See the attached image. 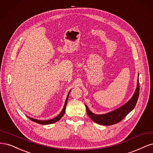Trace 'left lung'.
<instances>
[{"mask_svg":"<svg viewBox=\"0 0 153 153\" xmlns=\"http://www.w3.org/2000/svg\"><path fill=\"white\" fill-rule=\"evenodd\" d=\"M139 90L140 86L139 78H138L137 88L134 94L129 100V101H128L125 105H122L121 107L114 111L109 112L104 114H95L94 113L91 112L89 109H88L87 105H85L87 114L88 116L93 121L97 123V124L106 126L116 124V123H119L122 120L124 119L127 116V114H128L134 109L138 100V98H139Z\"/></svg>","mask_w":153,"mask_h":153,"instance_id":"8db88e82","label":"left lung"}]
</instances>
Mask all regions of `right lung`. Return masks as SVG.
<instances>
[{
	"mask_svg": "<svg viewBox=\"0 0 153 153\" xmlns=\"http://www.w3.org/2000/svg\"><path fill=\"white\" fill-rule=\"evenodd\" d=\"M70 92H71V91H69V93H68V95L67 97L66 100H65V105H64V107L63 108L62 112L56 117H55V118H53V119H51V120H50L42 121V120H38L33 119V118H32V117H28L30 120H31L32 121L36 122L37 123H39V124H41V125H50V124H52V123H55V122L59 121L63 117V114H65V109H66V105H67V100H68V95H69Z\"/></svg>",
	"mask_w": 153,
	"mask_h": 153,
	"instance_id": "obj_1",
	"label": "right lung"
}]
</instances>
